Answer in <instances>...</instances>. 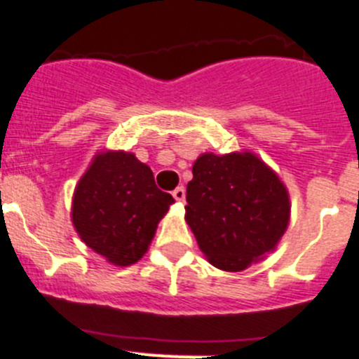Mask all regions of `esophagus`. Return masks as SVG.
<instances>
[{"instance_id": "esophagus-1", "label": "esophagus", "mask_w": 359, "mask_h": 359, "mask_svg": "<svg viewBox=\"0 0 359 359\" xmlns=\"http://www.w3.org/2000/svg\"><path fill=\"white\" fill-rule=\"evenodd\" d=\"M172 195H173V198L177 200V202L182 203L184 200H186V189H184L182 186H179V187H177V189H175V191L172 193Z\"/></svg>"}]
</instances>
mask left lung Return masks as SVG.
Listing matches in <instances>:
<instances>
[{
	"instance_id": "8db88e82",
	"label": "left lung",
	"mask_w": 359,
	"mask_h": 359,
	"mask_svg": "<svg viewBox=\"0 0 359 359\" xmlns=\"http://www.w3.org/2000/svg\"><path fill=\"white\" fill-rule=\"evenodd\" d=\"M186 222L203 256L224 272H241L276 250L290 224V193L256 154L205 151L187 182Z\"/></svg>"
}]
</instances>
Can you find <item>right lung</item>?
Returning a JSON list of instances; mask_svg holds the SVG:
<instances>
[{"mask_svg":"<svg viewBox=\"0 0 359 359\" xmlns=\"http://www.w3.org/2000/svg\"><path fill=\"white\" fill-rule=\"evenodd\" d=\"M173 202L134 154L102 150L76 184L71 222L96 254L116 266H130L147 254Z\"/></svg>","mask_w":359,"mask_h":359,"instance_id":"right-lung-1","label":"right lung"}]
</instances>
